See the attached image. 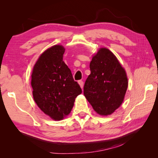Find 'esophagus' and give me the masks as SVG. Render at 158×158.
I'll return each mask as SVG.
<instances>
[{"label":"esophagus","instance_id":"34e87169","mask_svg":"<svg viewBox=\"0 0 158 158\" xmlns=\"http://www.w3.org/2000/svg\"><path fill=\"white\" fill-rule=\"evenodd\" d=\"M78 83L80 85V87H81V89H83V87H84V82H83V81H81V80H79V81H78Z\"/></svg>","mask_w":158,"mask_h":158}]
</instances>
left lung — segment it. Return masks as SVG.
<instances>
[{
    "instance_id": "8db88e82",
    "label": "left lung",
    "mask_w": 158,
    "mask_h": 158,
    "mask_svg": "<svg viewBox=\"0 0 158 158\" xmlns=\"http://www.w3.org/2000/svg\"><path fill=\"white\" fill-rule=\"evenodd\" d=\"M84 94L94 110L102 116L114 113L123 102L127 89L126 73L110 50L100 48L90 63Z\"/></svg>"
}]
</instances>
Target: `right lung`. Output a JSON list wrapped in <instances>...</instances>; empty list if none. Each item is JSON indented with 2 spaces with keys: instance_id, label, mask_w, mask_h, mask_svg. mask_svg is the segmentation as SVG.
I'll return each instance as SVG.
<instances>
[{
  "instance_id": "right-lung-1",
  "label": "right lung",
  "mask_w": 158,
  "mask_h": 158,
  "mask_svg": "<svg viewBox=\"0 0 158 158\" xmlns=\"http://www.w3.org/2000/svg\"><path fill=\"white\" fill-rule=\"evenodd\" d=\"M64 52L62 45L47 49L35 64L31 75L35 102L55 121L62 120L70 113L75 98L82 93L63 60Z\"/></svg>"
}]
</instances>
